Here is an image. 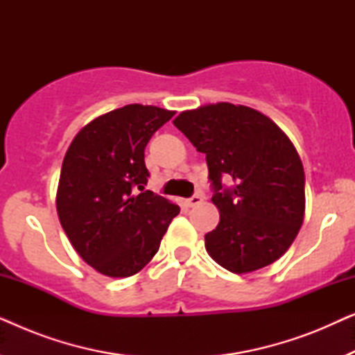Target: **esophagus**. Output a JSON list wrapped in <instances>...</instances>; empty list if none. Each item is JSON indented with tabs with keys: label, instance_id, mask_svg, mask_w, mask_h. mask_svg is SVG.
<instances>
[{
	"label": "esophagus",
	"instance_id": "1",
	"mask_svg": "<svg viewBox=\"0 0 355 355\" xmlns=\"http://www.w3.org/2000/svg\"><path fill=\"white\" fill-rule=\"evenodd\" d=\"M202 200H203V193H193V196L187 200V203H189V207H197V205H200Z\"/></svg>",
	"mask_w": 355,
	"mask_h": 355
}]
</instances>
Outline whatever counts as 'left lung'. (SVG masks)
<instances>
[{"instance_id":"1","label":"left lung","mask_w":355,"mask_h":355,"mask_svg":"<svg viewBox=\"0 0 355 355\" xmlns=\"http://www.w3.org/2000/svg\"><path fill=\"white\" fill-rule=\"evenodd\" d=\"M173 123L207 155L220 210L216 230L205 234L211 259L239 275L278 260L305 211L304 166L288 135L260 111L232 103L184 111Z\"/></svg>"}]
</instances>
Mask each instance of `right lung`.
<instances>
[{
    "instance_id": "1",
    "label": "right lung",
    "mask_w": 355,
    "mask_h": 355,
    "mask_svg": "<svg viewBox=\"0 0 355 355\" xmlns=\"http://www.w3.org/2000/svg\"><path fill=\"white\" fill-rule=\"evenodd\" d=\"M173 116L157 106H123L87 124L67 148L58 216L77 254L101 275L139 273L179 213L164 197L144 191L150 178L145 147Z\"/></svg>"
}]
</instances>
